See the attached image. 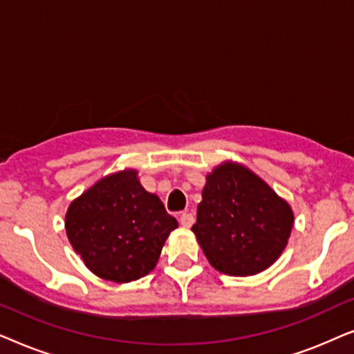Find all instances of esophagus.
Listing matches in <instances>:
<instances>
[{"label":"esophagus","instance_id":"esophagus-1","mask_svg":"<svg viewBox=\"0 0 354 354\" xmlns=\"http://www.w3.org/2000/svg\"><path fill=\"white\" fill-rule=\"evenodd\" d=\"M193 222H195V217H193L192 212H182V214H180V224L183 227H192Z\"/></svg>","mask_w":354,"mask_h":354}]
</instances>
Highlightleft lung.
<instances>
[{
    "label": "left lung",
    "mask_w": 354,
    "mask_h": 354,
    "mask_svg": "<svg viewBox=\"0 0 354 354\" xmlns=\"http://www.w3.org/2000/svg\"><path fill=\"white\" fill-rule=\"evenodd\" d=\"M192 230L216 270L227 275L263 272L288 243L293 211L263 178L236 162L206 176Z\"/></svg>",
    "instance_id": "left-lung-1"
}]
</instances>
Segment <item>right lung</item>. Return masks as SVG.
Here are the masks:
<instances>
[{"label": "right lung", "mask_w": 354, "mask_h": 354, "mask_svg": "<svg viewBox=\"0 0 354 354\" xmlns=\"http://www.w3.org/2000/svg\"><path fill=\"white\" fill-rule=\"evenodd\" d=\"M135 169L111 174L71 203L66 232L86 268L111 282H132L156 266L177 229L162 201L145 190Z\"/></svg>", "instance_id": "right-lung-1"}]
</instances>
